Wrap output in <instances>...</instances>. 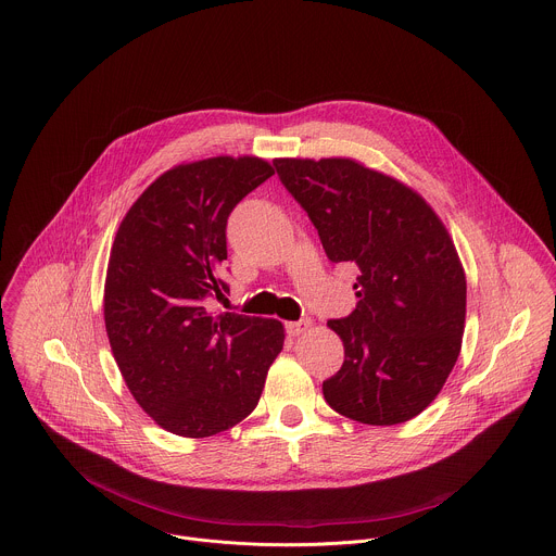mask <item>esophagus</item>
<instances>
[{
	"instance_id": "34e87169",
	"label": "esophagus",
	"mask_w": 556,
	"mask_h": 556,
	"mask_svg": "<svg viewBox=\"0 0 556 556\" xmlns=\"http://www.w3.org/2000/svg\"><path fill=\"white\" fill-rule=\"evenodd\" d=\"M309 329V320H294V323H286V331L290 336H301Z\"/></svg>"
}]
</instances>
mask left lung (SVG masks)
<instances>
[{
	"mask_svg": "<svg viewBox=\"0 0 556 556\" xmlns=\"http://www.w3.org/2000/svg\"><path fill=\"white\" fill-rule=\"evenodd\" d=\"M331 262L357 266L355 309L329 320L342 344L325 402L346 419L395 426L424 413L460 353L467 281L434 210L353 159H275Z\"/></svg>",
	"mask_w": 556,
	"mask_h": 556,
	"instance_id": "left-lung-1",
	"label": "left lung"
}]
</instances>
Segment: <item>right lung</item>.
<instances>
[{
    "mask_svg": "<svg viewBox=\"0 0 556 556\" xmlns=\"http://www.w3.org/2000/svg\"><path fill=\"white\" fill-rule=\"evenodd\" d=\"M275 174L260 156L163 172L124 216L109 257L104 325L135 402L163 430L205 439L247 419L283 349L275 318L207 312L229 290L227 218Z\"/></svg>",
    "mask_w": 556,
    "mask_h": 556,
    "instance_id": "1",
    "label": "right lung"
}]
</instances>
